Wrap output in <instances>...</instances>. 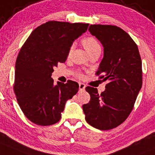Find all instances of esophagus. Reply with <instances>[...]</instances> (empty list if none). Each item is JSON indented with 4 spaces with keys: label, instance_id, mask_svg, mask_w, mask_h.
I'll use <instances>...</instances> for the list:
<instances>
[{
    "label": "esophagus",
    "instance_id": "1",
    "mask_svg": "<svg viewBox=\"0 0 155 155\" xmlns=\"http://www.w3.org/2000/svg\"><path fill=\"white\" fill-rule=\"evenodd\" d=\"M79 91H84L85 88H86V85H85L84 83L79 82Z\"/></svg>",
    "mask_w": 155,
    "mask_h": 155
}]
</instances>
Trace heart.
Here are the masks:
<instances>
[{
  "instance_id": "1",
  "label": "heart",
  "mask_w": 155,
  "mask_h": 155,
  "mask_svg": "<svg viewBox=\"0 0 155 155\" xmlns=\"http://www.w3.org/2000/svg\"><path fill=\"white\" fill-rule=\"evenodd\" d=\"M82 44L86 50V51L89 53V55L97 51H101L100 43L93 37H89L84 38L82 40ZM72 50H73V46L69 48V54H70Z\"/></svg>"
}]
</instances>
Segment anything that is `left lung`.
Here are the masks:
<instances>
[{"label": "left lung", "mask_w": 155, "mask_h": 155, "mask_svg": "<svg viewBox=\"0 0 155 155\" xmlns=\"http://www.w3.org/2000/svg\"><path fill=\"white\" fill-rule=\"evenodd\" d=\"M91 34L104 47V56L96 75L108 81L102 93L87 86L89 103L82 105L86 120L94 128L109 130L125 121L134 107L141 86V60L136 43L116 26L90 25Z\"/></svg>", "instance_id": "obj_1"}]
</instances>
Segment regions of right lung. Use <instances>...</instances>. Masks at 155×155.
I'll return each mask as SVG.
<instances>
[{"label":"right lung","instance_id":"add662e5","mask_svg":"<svg viewBox=\"0 0 155 155\" xmlns=\"http://www.w3.org/2000/svg\"><path fill=\"white\" fill-rule=\"evenodd\" d=\"M89 24L48 21L32 32L21 47L15 65L14 90L25 116L42 126L61 118L66 102L79 90V84H66L51 78L53 68L64 63L73 41L87 30Z\"/></svg>","mask_w":155,"mask_h":155}]
</instances>
